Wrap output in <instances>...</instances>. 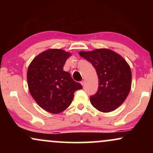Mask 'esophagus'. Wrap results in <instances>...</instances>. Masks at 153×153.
Segmentation results:
<instances>
[{
    "instance_id": "1",
    "label": "esophagus",
    "mask_w": 153,
    "mask_h": 153,
    "mask_svg": "<svg viewBox=\"0 0 153 153\" xmlns=\"http://www.w3.org/2000/svg\"><path fill=\"white\" fill-rule=\"evenodd\" d=\"M81 85H82V86H83V85H85V80H84V79L81 81Z\"/></svg>"
}]
</instances>
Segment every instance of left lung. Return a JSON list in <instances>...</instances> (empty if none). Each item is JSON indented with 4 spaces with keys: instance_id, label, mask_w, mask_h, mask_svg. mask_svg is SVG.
<instances>
[{
    "instance_id": "obj_1",
    "label": "left lung",
    "mask_w": 153,
    "mask_h": 153,
    "mask_svg": "<svg viewBox=\"0 0 153 153\" xmlns=\"http://www.w3.org/2000/svg\"><path fill=\"white\" fill-rule=\"evenodd\" d=\"M79 54L96 69L99 88L90 97L94 107L101 112L115 110L124 103L131 89L130 67L121 55L108 49H96Z\"/></svg>"
}]
</instances>
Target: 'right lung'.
<instances>
[{"label":"right lung","instance_id":"right-lung-1","mask_svg":"<svg viewBox=\"0 0 153 153\" xmlns=\"http://www.w3.org/2000/svg\"><path fill=\"white\" fill-rule=\"evenodd\" d=\"M70 52L50 49L38 54L27 71L29 92L37 104L52 114H59L71 105L74 93L82 88L79 82L63 71Z\"/></svg>","mask_w":153,"mask_h":153}]
</instances>
